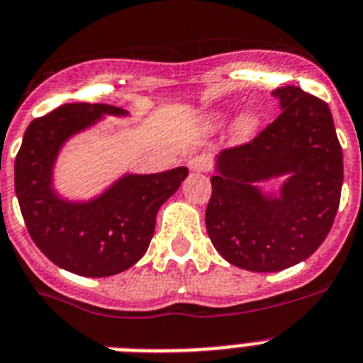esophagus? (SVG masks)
<instances>
[{
    "instance_id": "esophagus-1",
    "label": "esophagus",
    "mask_w": 363,
    "mask_h": 363,
    "mask_svg": "<svg viewBox=\"0 0 363 363\" xmlns=\"http://www.w3.org/2000/svg\"><path fill=\"white\" fill-rule=\"evenodd\" d=\"M188 167L196 173H205L208 169V160L205 157H194L188 160Z\"/></svg>"
}]
</instances>
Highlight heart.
<instances>
[{
  "instance_id": "1",
  "label": "heart",
  "mask_w": 363,
  "mask_h": 363,
  "mask_svg": "<svg viewBox=\"0 0 363 363\" xmlns=\"http://www.w3.org/2000/svg\"><path fill=\"white\" fill-rule=\"evenodd\" d=\"M258 125H260V116H258L257 112H243L233 125L234 138L240 140V142L251 138V136L257 133Z\"/></svg>"
}]
</instances>
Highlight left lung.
Returning a JSON list of instances; mask_svg holds the SVG:
<instances>
[{
    "instance_id": "obj_1",
    "label": "left lung",
    "mask_w": 363,
    "mask_h": 363,
    "mask_svg": "<svg viewBox=\"0 0 363 363\" xmlns=\"http://www.w3.org/2000/svg\"><path fill=\"white\" fill-rule=\"evenodd\" d=\"M282 112L257 138L216 157L206 233L233 266L286 269L315 252L336 218L343 153L330 108L299 86L273 90ZM285 177L279 194L258 182Z\"/></svg>"
}]
</instances>
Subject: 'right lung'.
Here are the masks:
<instances>
[{
  "label": "right lung",
  "mask_w": 363,
  "mask_h": 363,
  "mask_svg": "<svg viewBox=\"0 0 363 363\" xmlns=\"http://www.w3.org/2000/svg\"><path fill=\"white\" fill-rule=\"evenodd\" d=\"M120 106L69 103L29 123L14 162V190L36 247L55 266L81 277H111L144 257L164 201L179 190L188 167L125 173L88 201L64 199L53 188L60 149L105 116H127Z\"/></svg>",
  "instance_id": "1"
}]
</instances>
